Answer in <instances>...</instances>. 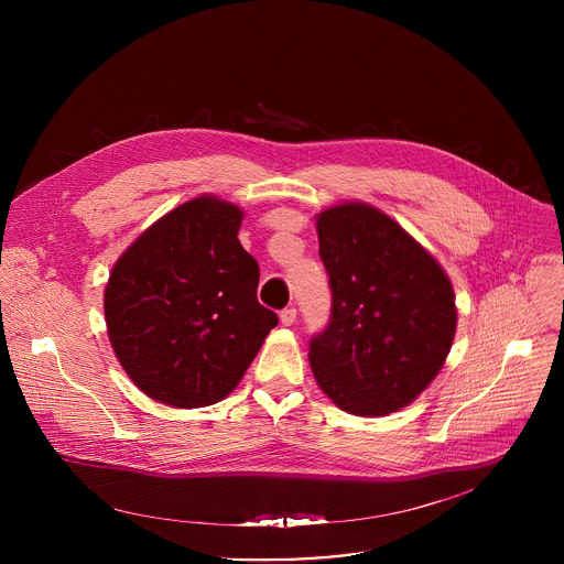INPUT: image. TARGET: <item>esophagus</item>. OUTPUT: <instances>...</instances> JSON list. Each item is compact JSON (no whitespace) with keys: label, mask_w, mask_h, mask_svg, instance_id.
Returning <instances> with one entry per match:
<instances>
[{"label":"esophagus","mask_w":564,"mask_h":564,"mask_svg":"<svg viewBox=\"0 0 564 564\" xmlns=\"http://www.w3.org/2000/svg\"><path fill=\"white\" fill-rule=\"evenodd\" d=\"M294 321H296V310H294V307L281 310V324H283V326H292Z\"/></svg>","instance_id":"34e87169"}]
</instances>
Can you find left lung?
Returning <instances> with one entry per match:
<instances>
[{
    "label": "left lung",
    "mask_w": 564,
    "mask_h": 564,
    "mask_svg": "<svg viewBox=\"0 0 564 564\" xmlns=\"http://www.w3.org/2000/svg\"><path fill=\"white\" fill-rule=\"evenodd\" d=\"M316 234L333 290L330 324L310 339L318 388L359 417L413 404L455 337L446 272L404 227L366 203L324 209Z\"/></svg>",
    "instance_id": "8db88e82"
}]
</instances>
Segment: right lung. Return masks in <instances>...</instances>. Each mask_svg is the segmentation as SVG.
<instances>
[{"label": "right lung", "instance_id": "add662e5", "mask_svg": "<svg viewBox=\"0 0 564 564\" xmlns=\"http://www.w3.org/2000/svg\"><path fill=\"white\" fill-rule=\"evenodd\" d=\"M240 207L198 196L144 229L116 261L105 316L131 381L160 404L203 409L243 379L279 316L257 299Z\"/></svg>", "mask_w": 564, "mask_h": 564}]
</instances>
